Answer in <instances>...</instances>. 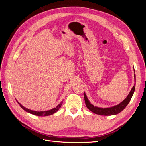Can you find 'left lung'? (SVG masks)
<instances>
[{
  "instance_id": "left-lung-1",
  "label": "left lung",
  "mask_w": 146,
  "mask_h": 146,
  "mask_svg": "<svg viewBox=\"0 0 146 146\" xmlns=\"http://www.w3.org/2000/svg\"><path fill=\"white\" fill-rule=\"evenodd\" d=\"M134 78H135L134 86H133V88H131L130 92H129V95L127 96V98L122 102H121L120 104H119L113 106V107H107V108H101V107H96V106L93 105L90 102L87 98L85 92H84V98H85V101L86 107L92 113H94L97 114H99V115L111 116V115H116V114L121 113L122 110H124V108L127 107V105L129 104V103L130 102V101L132 98V96H133L134 92H135V85H136L135 74H134Z\"/></svg>"
}]
</instances>
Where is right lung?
I'll use <instances>...</instances> for the list:
<instances>
[{
    "instance_id": "add662e5",
    "label": "right lung",
    "mask_w": 146,
    "mask_h": 146,
    "mask_svg": "<svg viewBox=\"0 0 146 146\" xmlns=\"http://www.w3.org/2000/svg\"><path fill=\"white\" fill-rule=\"evenodd\" d=\"M16 101H17V102L18 103V104L20 105V107L23 108L24 111H25L27 113H29L30 114H33V115H36L38 116H47L52 115V114H54L55 113H56L57 111H58V110L61 107V105H62V104H63V101H62V102H61L60 104H59L58 105H57L55 108H52L50 110H47V111H33V110H31L27 108H25V107H24L23 105H22L17 100H16Z\"/></svg>"
}]
</instances>
